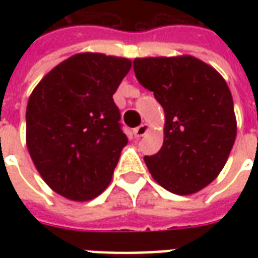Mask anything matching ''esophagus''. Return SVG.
<instances>
[{"instance_id":"obj_1","label":"esophagus","mask_w":258,"mask_h":258,"mask_svg":"<svg viewBox=\"0 0 258 258\" xmlns=\"http://www.w3.org/2000/svg\"><path fill=\"white\" fill-rule=\"evenodd\" d=\"M148 130H149L148 124H141L137 128H134V135L137 138H141V137H144L148 133Z\"/></svg>"}]
</instances>
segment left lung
<instances>
[{
	"label": "left lung",
	"instance_id": "8db88e82",
	"mask_svg": "<svg viewBox=\"0 0 258 258\" xmlns=\"http://www.w3.org/2000/svg\"><path fill=\"white\" fill-rule=\"evenodd\" d=\"M135 77L164 110V142L145 156L152 177L175 195L213 182L236 138L231 91L216 69L190 55L137 58Z\"/></svg>",
	"mask_w": 258,
	"mask_h": 258
}]
</instances>
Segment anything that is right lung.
I'll return each instance as SVG.
<instances>
[{"label": "right lung", "mask_w": 258, "mask_h": 258, "mask_svg": "<svg viewBox=\"0 0 258 258\" xmlns=\"http://www.w3.org/2000/svg\"><path fill=\"white\" fill-rule=\"evenodd\" d=\"M130 69V59L77 53L31 92L26 144L37 171L56 194L84 202L110 184L128 142L113 94Z\"/></svg>", "instance_id": "right-lung-1"}]
</instances>
